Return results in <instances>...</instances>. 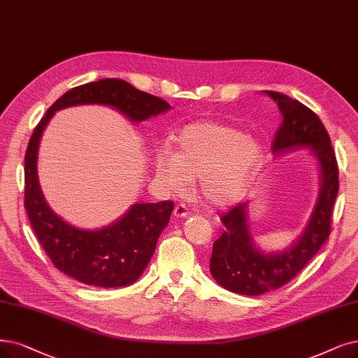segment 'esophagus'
Wrapping results in <instances>:
<instances>
[{"mask_svg":"<svg viewBox=\"0 0 358 358\" xmlns=\"http://www.w3.org/2000/svg\"><path fill=\"white\" fill-rule=\"evenodd\" d=\"M173 216H175L176 219L188 217V216H189V211H188L187 206H185V204H178V206L175 207V210H173Z\"/></svg>","mask_w":358,"mask_h":358,"instance_id":"obj_1","label":"esophagus"}]
</instances>
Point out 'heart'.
<instances>
[{"label": "heart", "mask_w": 358, "mask_h": 358, "mask_svg": "<svg viewBox=\"0 0 358 358\" xmlns=\"http://www.w3.org/2000/svg\"><path fill=\"white\" fill-rule=\"evenodd\" d=\"M155 154L154 167L167 188L183 191L196 175V188L211 206L232 204L245 194L263 166L262 142L219 122L183 126Z\"/></svg>", "instance_id": "obj_1"}]
</instances>
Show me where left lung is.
<instances>
[{
  "label": "left lung",
  "mask_w": 358,
  "mask_h": 358,
  "mask_svg": "<svg viewBox=\"0 0 358 358\" xmlns=\"http://www.w3.org/2000/svg\"><path fill=\"white\" fill-rule=\"evenodd\" d=\"M278 104L280 126L271 142L275 154L310 148L320 166V192L311 217L294 245L278 252L255 247L247 216V203L220 217L222 236L213 244L210 271L220 287L241 295H262L294 279L331 235V217L339 189V171L331 138L319 116L296 99L264 91Z\"/></svg>",
  "instance_id": "1"
}]
</instances>
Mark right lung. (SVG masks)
I'll list each match as a JSON object with an SVG mask.
<instances>
[{
  "label": "right lung",
  "mask_w": 358,
  "mask_h": 358,
  "mask_svg": "<svg viewBox=\"0 0 358 358\" xmlns=\"http://www.w3.org/2000/svg\"><path fill=\"white\" fill-rule=\"evenodd\" d=\"M99 104L119 110L138 123L166 113L164 99L134 88L122 79H101L67 91L47 110L24 155V208L34 232L52 264L64 275L99 288L127 287L139 279L169 224L173 201L134 204L124 216L96 231L69 224L50 208L38 180V148L55 111Z\"/></svg>",
  "instance_id": "1"
}]
</instances>
